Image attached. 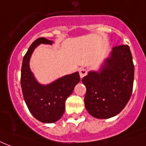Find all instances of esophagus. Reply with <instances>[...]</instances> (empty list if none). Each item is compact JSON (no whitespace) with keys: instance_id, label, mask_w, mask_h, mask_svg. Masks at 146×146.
Segmentation results:
<instances>
[{"instance_id":"34e87169","label":"esophagus","mask_w":146,"mask_h":146,"mask_svg":"<svg viewBox=\"0 0 146 146\" xmlns=\"http://www.w3.org/2000/svg\"><path fill=\"white\" fill-rule=\"evenodd\" d=\"M87 73H88V71L86 69H84V68H81V69L79 71V74H80V77H81V78L85 76L86 74H87Z\"/></svg>"}]
</instances>
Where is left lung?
Instances as JSON below:
<instances>
[{
    "mask_svg": "<svg viewBox=\"0 0 146 146\" xmlns=\"http://www.w3.org/2000/svg\"><path fill=\"white\" fill-rule=\"evenodd\" d=\"M81 81L87 89L85 108L91 116L108 119L119 113L133 91L134 65L129 47H113L100 69L89 72Z\"/></svg>",
    "mask_w": 146,
    "mask_h": 146,
    "instance_id": "8db88e82",
    "label": "left lung"
}]
</instances>
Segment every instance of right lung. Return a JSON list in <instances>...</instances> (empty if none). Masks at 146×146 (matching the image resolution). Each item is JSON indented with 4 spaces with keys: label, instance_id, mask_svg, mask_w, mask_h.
Instances as JSON below:
<instances>
[{
    "label": "right lung",
    "instance_id": "add662e5",
    "mask_svg": "<svg viewBox=\"0 0 146 146\" xmlns=\"http://www.w3.org/2000/svg\"><path fill=\"white\" fill-rule=\"evenodd\" d=\"M54 42L41 37L36 39L23 57L20 84L28 109L35 118L44 123L57 122L65 113V100L80 81L78 72L67 74L48 84L37 81L30 67L33 51L40 44L52 45Z\"/></svg>",
    "mask_w": 146,
    "mask_h": 146
}]
</instances>
